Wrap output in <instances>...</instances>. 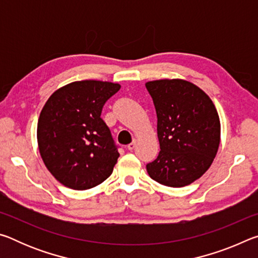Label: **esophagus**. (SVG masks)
I'll use <instances>...</instances> for the list:
<instances>
[{"mask_svg":"<svg viewBox=\"0 0 258 258\" xmlns=\"http://www.w3.org/2000/svg\"><path fill=\"white\" fill-rule=\"evenodd\" d=\"M135 146H137V140H135V139H133V141H132V142H131V143H130V145L127 146V149H128V150H133V149H134V148H135Z\"/></svg>","mask_w":258,"mask_h":258,"instance_id":"1","label":"esophagus"}]
</instances>
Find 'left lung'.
<instances>
[{"label":"left lung","instance_id":"left-lung-1","mask_svg":"<svg viewBox=\"0 0 258 258\" xmlns=\"http://www.w3.org/2000/svg\"><path fill=\"white\" fill-rule=\"evenodd\" d=\"M157 113L160 151L147 164L152 180L181 187L211 167L221 139L220 117L211 98L184 80L146 83Z\"/></svg>","mask_w":258,"mask_h":258}]
</instances>
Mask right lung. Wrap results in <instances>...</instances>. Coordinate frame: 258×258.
Segmentation results:
<instances>
[{
	"label": "right lung",
	"instance_id": "1",
	"mask_svg": "<svg viewBox=\"0 0 258 258\" xmlns=\"http://www.w3.org/2000/svg\"><path fill=\"white\" fill-rule=\"evenodd\" d=\"M119 89L110 82L78 81L47 99L37 123L38 149L61 184L86 190L111 175L119 154L101 111Z\"/></svg>",
	"mask_w": 258,
	"mask_h": 258
}]
</instances>
